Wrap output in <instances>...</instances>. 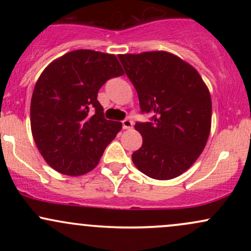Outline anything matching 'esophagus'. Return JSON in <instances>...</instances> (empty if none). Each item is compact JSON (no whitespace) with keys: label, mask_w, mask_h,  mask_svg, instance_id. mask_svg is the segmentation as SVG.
<instances>
[{"label":"esophagus","mask_w":251,"mask_h":251,"mask_svg":"<svg viewBox=\"0 0 251 251\" xmlns=\"http://www.w3.org/2000/svg\"><path fill=\"white\" fill-rule=\"evenodd\" d=\"M132 126H133V123H132L131 120L126 119V120H124V122H123V128L124 129H131Z\"/></svg>","instance_id":"34e87169"}]
</instances>
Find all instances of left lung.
Wrapping results in <instances>:
<instances>
[{
    "label": "left lung",
    "mask_w": 251,
    "mask_h": 251,
    "mask_svg": "<svg viewBox=\"0 0 251 251\" xmlns=\"http://www.w3.org/2000/svg\"><path fill=\"white\" fill-rule=\"evenodd\" d=\"M125 73L153 123H137L142 148L132 160L150 178L172 179L191 168L211 129V97L196 68L169 51L120 54Z\"/></svg>",
    "instance_id": "left-lung-1"
}]
</instances>
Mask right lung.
<instances>
[{
	"instance_id": "1",
	"label": "right lung",
	"mask_w": 251,
	"mask_h": 251,
	"mask_svg": "<svg viewBox=\"0 0 251 251\" xmlns=\"http://www.w3.org/2000/svg\"><path fill=\"white\" fill-rule=\"evenodd\" d=\"M123 74L116 55L91 50L66 53L43 70L31 96L30 127L50 168L81 176L98 165L123 127L122 123L103 118L98 91L108 79Z\"/></svg>"
}]
</instances>
